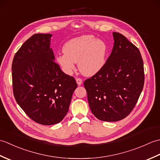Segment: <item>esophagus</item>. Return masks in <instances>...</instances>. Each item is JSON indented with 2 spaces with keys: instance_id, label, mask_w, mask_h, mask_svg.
<instances>
[{
  "instance_id": "esophagus-1",
  "label": "esophagus",
  "mask_w": 160,
  "mask_h": 160,
  "mask_svg": "<svg viewBox=\"0 0 160 160\" xmlns=\"http://www.w3.org/2000/svg\"><path fill=\"white\" fill-rule=\"evenodd\" d=\"M76 82H77V84H78V85H81V84H82V79H81V78H76Z\"/></svg>"
}]
</instances>
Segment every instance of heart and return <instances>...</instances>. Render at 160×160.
Instances as JSON below:
<instances>
[{
    "mask_svg": "<svg viewBox=\"0 0 160 160\" xmlns=\"http://www.w3.org/2000/svg\"><path fill=\"white\" fill-rule=\"evenodd\" d=\"M63 54L56 59L62 71L71 74L78 62V69L86 76H92L102 69L106 62L108 47L104 40L92 35L76 37L67 41L63 47Z\"/></svg>",
    "mask_w": 160,
    "mask_h": 160,
    "instance_id": "obj_1",
    "label": "heart"
}]
</instances>
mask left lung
I'll return each instance as SVG.
<instances>
[{"label": "left lung", "instance_id": "8db88e82", "mask_svg": "<svg viewBox=\"0 0 160 160\" xmlns=\"http://www.w3.org/2000/svg\"><path fill=\"white\" fill-rule=\"evenodd\" d=\"M113 36V49L103 68L84 82L91 112L106 122L121 120L131 113L144 82L140 51L121 33Z\"/></svg>", "mask_w": 160, "mask_h": 160}]
</instances>
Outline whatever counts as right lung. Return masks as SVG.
I'll list each match as a JSON object with an SVG mask.
<instances>
[{
  "label": "right lung",
  "instance_id": "add662e5",
  "mask_svg": "<svg viewBox=\"0 0 160 160\" xmlns=\"http://www.w3.org/2000/svg\"><path fill=\"white\" fill-rule=\"evenodd\" d=\"M52 36L37 33L30 37L15 54L12 66L17 103L32 120L43 125L63 120L78 86L54 62Z\"/></svg>",
  "mask_w": 160,
  "mask_h": 160
}]
</instances>
